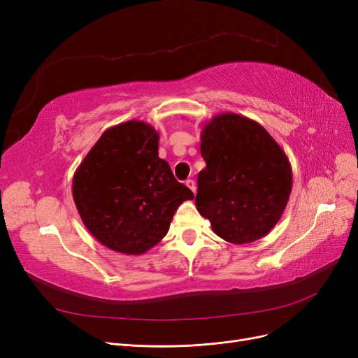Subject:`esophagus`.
Instances as JSON below:
<instances>
[{"mask_svg":"<svg viewBox=\"0 0 358 358\" xmlns=\"http://www.w3.org/2000/svg\"><path fill=\"white\" fill-rule=\"evenodd\" d=\"M185 185L189 187V189H190L193 193H196V182H194V180H187V181H185Z\"/></svg>","mask_w":358,"mask_h":358,"instance_id":"1","label":"esophagus"}]
</instances>
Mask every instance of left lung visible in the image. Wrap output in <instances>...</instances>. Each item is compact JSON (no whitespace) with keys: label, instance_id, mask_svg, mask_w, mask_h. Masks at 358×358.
<instances>
[{"label":"left lung","instance_id":"left-lung-1","mask_svg":"<svg viewBox=\"0 0 358 358\" xmlns=\"http://www.w3.org/2000/svg\"><path fill=\"white\" fill-rule=\"evenodd\" d=\"M200 152L196 208L212 231L236 245L266 236L292 193L285 150L255 120L220 113L203 126Z\"/></svg>","mask_w":358,"mask_h":358}]
</instances>
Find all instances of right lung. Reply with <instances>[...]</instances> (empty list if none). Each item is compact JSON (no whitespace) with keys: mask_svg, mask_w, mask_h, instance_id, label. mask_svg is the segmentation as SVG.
I'll list each match as a JSON object with an SVG mask.
<instances>
[{"mask_svg":"<svg viewBox=\"0 0 358 358\" xmlns=\"http://www.w3.org/2000/svg\"><path fill=\"white\" fill-rule=\"evenodd\" d=\"M158 131L129 120L108 127L72 178V196L88 232L104 247L142 255L166 235L178 206L193 200L158 157Z\"/></svg>","mask_w":358,"mask_h":358,"instance_id":"obj_1","label":"right lung"}]
</instances>
